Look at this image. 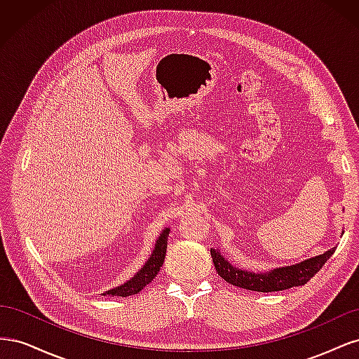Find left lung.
<instances>
[{"label":"left lung","instance_id":"8db88e82","mask_svg":"<svg viewBox=\"0 0 359 359\" xmlns=\"http://www.w3.org/2000/svg\"><path fill=\"white\" fill-rule=\"evenodd\" d=\"M335 248L337 247H332L323 255L301 260V262L295 265L278 266L264 271V273L262 271L253 273V271L233 266L229 260L223 257L219 248H211V256L215 271L227 283L256 292H277L306 285L314 274L319 273L325 262L334 255Z\"/></svg>","mask_w":359,"mask_h":359}]
</instances>
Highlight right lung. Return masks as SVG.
<instances>
[{
	"mask_svg": "<svg viewBox=\"0 0 359 359\" xmlns=\"http://www.w3.org/2000/svg\"><path fill=\"white\" fill-rule=\"evenodd\" d=\"M169 227L163 229L161 233L158 235L156 247L153 250V253L147 259L145 265L140 268L137 273L127 280L124 285H119L111 290H106L103 295L107 297H130V295H136L137 292L142 290L147 285H149L157 276L160 271L163 262H165V256H166V248H168V236H169Z\"/></svg>",
	"mask_w": 359,
	"mask_h": 359,
	"instance_id": "add662e5",
	"label": "right lung"
}]
</instances>
